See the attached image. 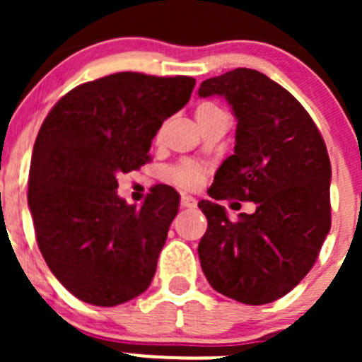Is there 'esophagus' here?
I'll use <instances>...</instances> for the list:
<instances>
[{
	"instance_id": "34e87169",
	"label": "esophagus",
	"mask_w": 362,
	"mask_h": 362,
	"mask_svg": "<svg viewBox=\"0 0 362 362\" xmlns=\"http://www.w3.org/2000/svg\"><path fill=\"white\" fill-rule=\"evenodd\" d=\"M180 204L184 208H196V204H198V202H196L192 196H187V194H182L180 198Z\"/></svg>"
}]
</instances>
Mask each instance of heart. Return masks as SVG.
<instances>
[{"label": "heart", "mask_w": 362, "mask_h": 362, "mask_svg": "<svg viewBox=\"0 0 362 362\" xmlns=\"http://www.w3.org/2000/svg\"><path fill=\"white\" fill-rule=\"evenodd\" d=\"M214 108L215 107H211V105H202V107H198V110H196V115H199V113H203L206 110H214ZM168 177H170V180L173 182V184L180 185V187L194 189L202 184L203 170L202 168L194 166V164H189V163L178 164V166L171 168V170L168 171Z\"/></svg>", "instance_id": "1"}]
</instances>
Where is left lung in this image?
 <instances>
[{
    "instance_id": "obj_1",
    "label": "left lung",
    "mask_w": 362,
    "mask_h": 362,
    "mask_svg": "<svg viewBox=\"0 0 362 362\" xmlns=\"http://www.w3.org/2000/svg\"><path fill=\"white\" fill-rule=\"evenodd\" d=\"M198 94L226 98L238 120L235 154L208 194L257 204L231 221L218 203H198L208 221L203 273L217 293L266 305L301 282L331 229L326 144L301 103L261 71L236 68L204 80Z\"/></svg>"
}]
</instances>
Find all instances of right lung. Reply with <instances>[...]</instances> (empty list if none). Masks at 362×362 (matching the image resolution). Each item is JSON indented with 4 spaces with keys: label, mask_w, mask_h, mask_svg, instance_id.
I'll return each instance as SVG.
<instances>
[{
    "label": "right lung",
    "mask_w": 362,
    "mask_h": 362,
    "mask_svg": "<svg viewBox=\"0 0 362 362\" xmlns=\"http://www.w3.org/2000/svg\"><path fill=\"white\" fill-rule=\"evenodd\" d=\"M196 80L122 71L64 94L33 147L28 204L47 266L75 298L115 306L148 289L178 211L170 185L141 206L119 198L117 177L144 166L164 120Z\"/></svg>",
    "instance_id": "1"
}]
</instances>
